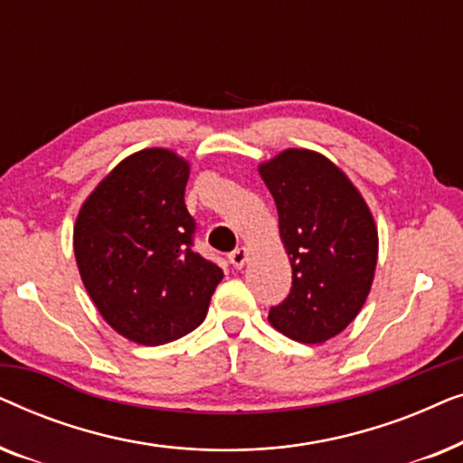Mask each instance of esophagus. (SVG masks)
Masks as SVG:
<instances>
[{
  "label": "esophagus",
  "mask_w": 463,
  "mask_h": 463,
  "mask_svg": "<svg viewBox=\"0 0 463 463\" xmlns=\"http://www.w3.org/2000/svg\"><path fill=\"white\" fill-rule=\"evenodd\" d=\"M227 259H230V263L233 265V268L240 269L246 263V259H249V250H246L244 246H240V249L232 250L230 255H227Z\"/></svg>",
  "instance_id": "esophagus-1"
}]
</instances>
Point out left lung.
I'll list each match as a JSON object with an SVG mask.
<instances>
[{
  "mask_svg": "<svg viewBox=\"0 0 463 463\" xmlns=\"http://www.w3.org/2000/svg\"><path fill=\"white\" fill-rule=\"evenodd\" d=\"M274 195L293 287L269 322L301 344L335 337L363 309L377 265V227L354 183L328 157L284 149L259 166Z\"/></svg>",
  "mask_w": 463,
  "mask_h": 463,
  "instance_id": "left-lung-1",
  "label": "left lung"
}]
</instances>
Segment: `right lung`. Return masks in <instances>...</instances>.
I'll use <instances>...</instances> for the list:
<instances>
[{
  "label": "right lung",
  "mask_w": 463,
  "mask_h": 463,
  "mask_svg": "<svg viewBox=\"0 0 463 463\" xmlns=\"http://www.w3.org/2000/svg\"><path fill=\"white\" fill-rule=\"evenodd\" d=\"M189 164L151 147L118 164L80 208L73 250L81 282L107 325L162 345L206 318L223 269L194 250L185 206Z\"/></svg>",
  "instance_id": "add662e5"
}]
</instances>
